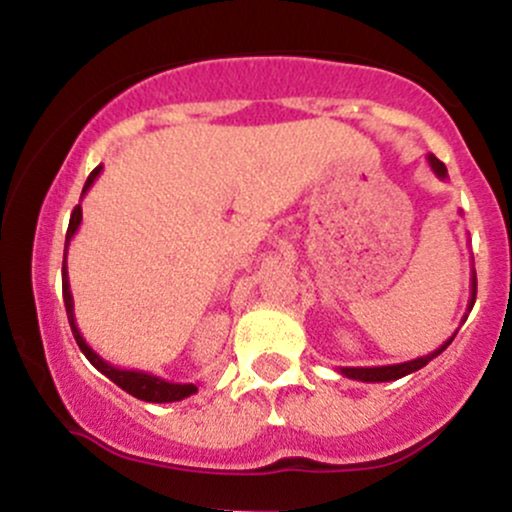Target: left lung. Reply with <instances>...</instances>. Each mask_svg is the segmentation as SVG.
Here are the masks:
<instances>
[{
	"mask_svg": "<svg viewBox=\"0 0 512 512\" xmlns=\"http://www.w3.org/2000/svg\"><path fill=\"white\" fill-rule=\"evenodd\" d=\"M428 166H431L433 173L438 175L440 180H448V168H445L443 161H438L436 156L428 154ZM474 301H477V274L472 272V293H469V303H467V310L474 308ZM467 317V315H464ZM457 334V332H455ZM455 334L448 339L445 344H440L436 351H431L428 356H421V358H414V361H404V363H395V366H373V368H339V373L346 375V378L351 380H361V383H390V380H399L404 378V375L414 373V370L424 368L428 361H433L438 354H443L445 349H448L452 339H455Z\"/></svg>",
	"mask_w": 512,
	"mask_h": 512,
	"instance_id": "8db88e82",
	"label": "left lung"
}]
</instances>
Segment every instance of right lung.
<instances>
[{
	"mask_svg": "<svg viewBox=\"0 0 512 512\" xmlns=\"http://www.w3.org/2000/svg\"><path fill=\"white\" fill-rule=\"evenodd\" d=\"M103 166L93 168V173L88 175L84 190H81V197L86 195L88 187L96 182L98 175H101ZM81 226V204H76L74 211H72V219H69V228H67V240H64V250L69 248V243H72L74 233L79 231ZM62 296H64V308H67V317H69V327H72V334L76 339V344H79V349L84 351V356L88 361L93 363V368H98L105 378H110L117 387H122V390L129 392L132 397L137 399H144V402H154V404H166V402H180V399L195 395L199 387L195 383H168V380L158 378V375H151V373H144V370H127V368H117L113 363L105 361L103 356H98L96 351L91 349V346L86 344V339L81 337L79 327H76V320H74V298H72V291H69V274H67V255H64V262H62Z\"/></svg>",
	"mask_w": 512,
	"mask_h": 512,
	"instance_id": "add662e5",
	"label": "right lung"
}]
</instances>
